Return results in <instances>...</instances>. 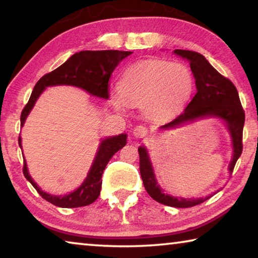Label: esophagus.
I'll return each mask as SVG.
<instances>
[{
	"label": "esophagus",
	"instance_id": "obj_1",
	"mask_svg": "<svg viewBox=\"0 0 258 258\" xmlns=\"http://www.w3.org/2000/svg\"><path fill=\"white\" fill-rule=\"evenodd\" d=\"M147 134H148V128L146 127V126H143V125L135 126L134 130H133V135L137 139L145 138Z\"/></svg>",
	"mask_w": 258,
	"mask_h": 258
}]
</instances>
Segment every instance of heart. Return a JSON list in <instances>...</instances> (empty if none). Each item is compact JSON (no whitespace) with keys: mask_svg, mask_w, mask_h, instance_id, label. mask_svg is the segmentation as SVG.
Segmentation results:
<instances>
[{"mask_svg":"<svg viewBox=\"0 0 258 258\" xmlns=\"http://www.w3.org/2000/svg\"><path fill=\"white\" fill-rule=\"evenodd\" d=\"M194 85V76L185 64L146 60L126 69L119 81V93L112 95L111 102L117 109L127 103L142 107L149 118H165L182 110Z\"/></svg>","mask_w":258,"mask_h":258,"instance_id":"1","label":"heart"}]
</instances>
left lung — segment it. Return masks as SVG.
<instances>
[{
    "label": "left lung",
    "instance_id": "1",
    "mask_svg": "<svg viewBox=\"0 0 258 258\" xmlns=\"http://www.w3.org/2000/svg\"><path fill=\"white\" fill-rule=\"evenodd\" d=\"M174 53L190 62L191 71L196 80V86H197V93L180 116H177L171 123L163 125L160 128L176 127L186 121L209 116L223 119L232 138L233 157L229 166V171L232 173L234 165L242 152V131L244 124V111L240 102L238 91L233 83L229 78L222 76L203 54L187 50H175ZM139 155L140 173H141L143 185L150 197L156 202L164 204L166 206L187 208L202 204L209 198L185 199L165 195L156 181L154 169L145 147L139 148Z\"/></svg>",
    "mask_w": 258,
    "mask_h": 258
}]
</instances>
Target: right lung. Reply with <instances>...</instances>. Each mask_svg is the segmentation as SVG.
<instances>
[{
    "instance_id": "obj_1",
    "label": "right lung",
    "mask_w": 258,
    "mask_h": 258,
    "mask_svg": "<svg viewBox=\"0 0 258 258\" xmlns=\"http://www.w3.org/2000/svg\"><path fill=\"white\" fill-rule=\"evenodd\" d=\"M131 51L104 50V51H81L73 54L66 62L53 72L45 74L34 86L32 95L27 104L21 111L20 123L24 126L28 113L32 110L35 102L47 86L54 85H73L85 90L91 95L102 99L109 98V80L121 60L130 55ZM126 134L107 138L101 141L99 150L85 181L74 192L66 196H52L42 191L40 186L30 177L26 160H24V175L32 183L42 198L53 204L54 206L62 208H75L87 206L98 199L101 190V177L108 161L111 157L126 145ZM19 146L21 148V138L19 137Z\"/></svg>"
}]
</instances>
